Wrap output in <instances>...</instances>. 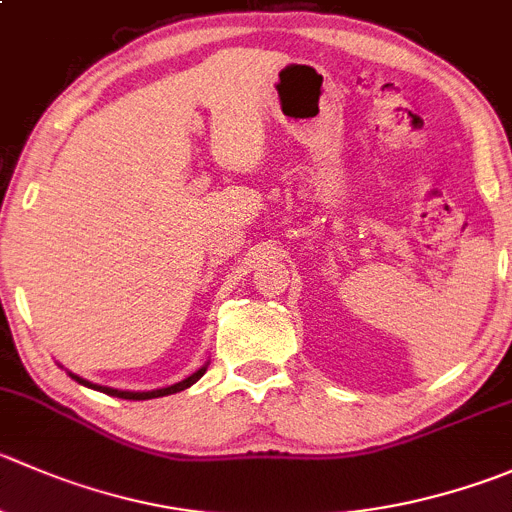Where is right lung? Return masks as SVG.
Wrapping results in <instances>:
<instances>
[{
  "instance_id": "1",
  "label": "right lung",
  "mask_w": 512,
  "mask_h": 512,
  "mask_svg": "<svg viewBox=\"0 0 512 512\" xmlns=\"http://www.w3.org/2000/svg\"><path fill=\"white\" fill-rule=\"evenodd\" d=\"M207 365H210V362H205V365H202L200 370H195L190 377H185V380L175 382V385H167V388H157V390H140V393H135V390H117V388H107V385H97V382L84 380V377L74 375V372H69V370H67V375L72 377V380H77L79 385H84V388L99 390V393L112 395V398H122V400H152V398H165V395H175V393H180V390H187V388H190V385H195V382L200 380V377L207 372Z\"/></svg>"
}]
</instances>
